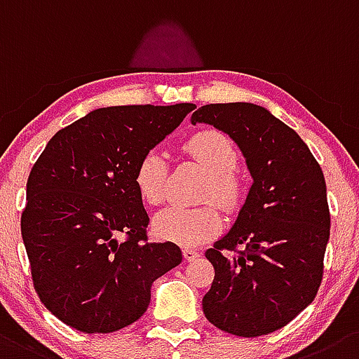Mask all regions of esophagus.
I'll return each instance as SVG.
<instances>
[{"label":"esophagus","mask_w":359,"mask_h":359,"mask_svg":"<svg viewBox=\"0 0 359 359\" xmlns=\"http://www.w3.org/2000/svg\"><path fill=\"white\" fill-rule=\"evenodd\" d=\"M182 254H184V259L186 261H195L196 257H200V252L195 250V248H189V247H184Z\"/></svg>","instance_id":"obj_1"}]
</instances>
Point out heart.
<instances>
[{
	"label": "heart",
	"mask_w": 359,
	"mask_h": 359,
	"mask_svg": "<svg viewBox=\"0 0 359 359\" xmlns=\"http://www.w3.org/2000/svg\"><path fill=\"white\" fill-rule=\"evenodd\" d=\"M184 151L208 172L202 200H215L224 209H236L241 200V186L232 170L238 154L227 135L216 130H203L191 135ZM135 187L141 198L150 205H159L168 191V163L159 150L144 154L135 168ZM219 215L212 203L200 208L170 205L157 212L151 231L163 241L180 245H198L218 232Z\"/></svg>",
	"instance_id": "1"
}]
</instances>
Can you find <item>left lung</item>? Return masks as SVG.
I'll return each mask as SVG.
<instances>
[{"mask_svg":"<svg viewBox=\"0 0 359 359\" xmlns=\"http://www.w3.org/2000/svg\"><path fill=\"white\" fill-rule=\"evenodd\" d=\"M191 123L225 132L252 175L234 225L205 250L215 280L203 315L236 337L277 331L311 304L322 283L331 227L322 168L293 128L254 103L203 105ZM238 244L243 251H233Z\"/></svg>","mask_w":359,"mask_h":359,"instance_id":"1","label":"left lung"}]
</instances>
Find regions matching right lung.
Here are the masks:
<instances>
[{
  "label": "right lung",
  "mask_w": 359,
  "mask_h": 359,
  "mask_svg": "<svg viewBox=\"0 0 359 359\" xmlns=\"http://www.w3.org/2000/svg\"><path fill=\"white\" fill-rule=\"evenodd\" d=\"M195 107L96 109L57 132L32 168L22 241L39 299L69 327L95 334L134 324L154 280L182 261L172 241L148 243L134 175Z\"/></svg>",
  "instance_id": "right-lung-1"
}]
</instances>
